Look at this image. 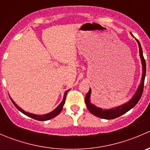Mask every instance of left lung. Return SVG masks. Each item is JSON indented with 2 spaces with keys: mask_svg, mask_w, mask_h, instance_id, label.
Instances as JSON below:
<instances>
[{
  "mask_svg": "<svg viewBox=\"0 0 150 150\" xmlns=\"http://www.w3.org/2000/svg\"><path fill=\"white\" fill-rule=\"evenodd\" d=\"M131 35L134 37V35H133L131 33ZM136 40H137V43H138L139 45V56L142 64V79H141V83L139 85L137 91L134 93V96H132V98H131L128 102H126V103L122 104V105L120 106H118V107H114V108L107 109V110L106 109V110H104V109L100 108V107H96V105H94V104H92L91 102L90 98L91 94V90L90 88L88 92V93L86 94V98H85V102H86V107H87L88 111L90 112L91 114H93V115L96 116V117H100V118L107 119V120H111V119L116 118V117H120V115L125 114L127 112L129 111L130 110H131L136 104L138 103L139 101L141 96H142V93H143L145 75H146V62H145V59L144 58L143 51H142V46H141L139 41L137 39H136Z\"/></svg>",
  "mask_w": 150,
  "mask_h": 150,
  "instance_id": "left-lung-1",
  "label": "left lung"
}]
</instances>
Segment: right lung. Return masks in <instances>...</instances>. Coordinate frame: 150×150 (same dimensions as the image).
<instances>
[{"mask_svg": "<svg viewBox=\"0 0 150 150\" xmlns=\"http://www.w3.org/2000/svg\"><path fill=\"white\" fill-rule=\"evenodd\" d=\"M68 91H69V90H67V91H65V93H64V96H63L62 101L61 102V103L59 104L58 107H57V108L54 109V110H53V111H51V112L47 113V114H45V115H35V114H33V113L27 112H25V110H22L21 107H19L17 104L15 103L14 101H13V99L11 98L10 96H9V97H10L12 103L13 104V105H14L15 107H16V108L18 109V110H19L21 112H22L23 114H25V115L28 116V117H32V118L35 119V120H40V121H45V120H50V119H51V118H54V117H55L56 116H57L60 112H61V111L62 110V109H63V106H64V103H65L66 96H67V93Z\"/></svg>", "mask_w": 150, "mask_h": 150, "instance_id": "right-lung-1", "label": "right lung"}]
</instances>
